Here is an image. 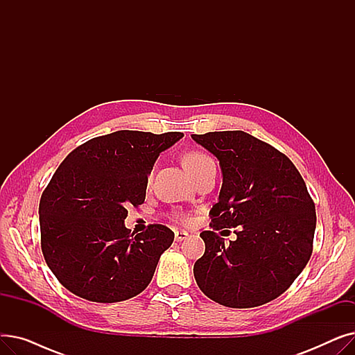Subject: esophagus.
Instances as JSON below:
<instances>
[{
    "instance_id": "obj_1",
    "label": "esophagus",
    "mask_w": 355,
    "mask_h": 355,
    "mask_svg": "<svg viewBox=\"0 0 355 355\" xmlns=\"http://www.w3.org/2000/svg\"><path fill=\"white\" fill-rule=\"evenodd\" d=\"M187 237H189V233L184 232V230H177L175 234H174V239H175V241H178V243H180V241L187 239Z\"/></svg>"
}]
</instances>
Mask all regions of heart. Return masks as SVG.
<instances>
[{
  "mask_svg": "<svg viewBox=\"0 0 355 355\" xmlns=\"http://www.w3.org/2000/svg\"><path fill=\"white\" fill-rule=\"evenodd\" d=\"M210 158L206 155V154H201V153H189L187 155L184 157V166L187 168V171L191 174V173H194L197 168L202 164V162H206V161H209Z\"/></svg>",
  "mask_w": 355,
  "mask_h": 355,
  "instance_id": "obj_1",
  "label": "heart"
}]
</instances>
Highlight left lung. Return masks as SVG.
<instances>
[{
    "mask_svg": "<svg viewBox=\"0 0 355 355\" xmlns=\"http://www.w3.org/2000/svg\"><path fill=\"white\" fill-rule=\"evenodd\" d=\"M220 164L223 184L210 210L214 230L239 227L225 246L202 232L194 263L202 293L229 308H253L282 295L312 253L315 204L291 159L243 130L191 135Z\"/></svg>",
    "mask_w": 355,
    "mask_h": 355,
    "instance_id": "1",
    "label": "left lung"
}]
</instances>
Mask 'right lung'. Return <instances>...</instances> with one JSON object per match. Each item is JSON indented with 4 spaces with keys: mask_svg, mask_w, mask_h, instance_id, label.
Segmentation results:
<instances>
[{
    "mask_svg": "<svg viewBox=\"0 0 355 355\" xmlns=\"http://www.w3.org/2000/svg\"><path fill=\"white\" fill-rule=\"evenodd\" d=\"M182 137L116 130L85 142L55 170L39 207L42 250L67 291L112 304L151 282L174 233L153 225L130 234L126 209L144 202L157 158Z\"/></svg>",
    "mask_w": 355,
    "mask_h": 355,
    "instance_id": "1",
    "label": "right lung"
}]
</instances>
